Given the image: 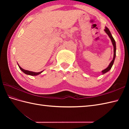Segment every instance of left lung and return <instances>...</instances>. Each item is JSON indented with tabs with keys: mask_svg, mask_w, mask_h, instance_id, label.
<instances>
[{
	"mask_svg": "<svg viewBox=\"0 0 129 129\" xmlns=\"http://www.w3.org/2000/svg\"><path fill=\"white\" fill-rule=\"evenodd\" d=\"M104 31L106 32V33L108 35V36L109 37V38H110V39L111 40V42H112V44H113V46H114V57H113V60H112V61H111V62L110 63V64L109 65V66L107 67L105 69L103 70L102 72H102L103 74H105V73L108 72L111 69L112 66H113V64H114L115 59V57H116V50L115 41V40H114V39L113 38V36H112V35L111 34L110 30H109V29L108 28H107V27H105V29H104Z\"/></svg>",
	"mask_w": 129,
	"mask_h": 129,
	"instance_id": "8db88e82",
	"label": "left lung"
}]
</instances>
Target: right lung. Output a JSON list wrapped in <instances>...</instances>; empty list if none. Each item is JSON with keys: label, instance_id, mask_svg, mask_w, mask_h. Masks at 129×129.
Listing matches in <instances>:
<instances>
[{"label": "right lung", "instance_id": "right-lung-1", "mask_svg": "<svg viewBox=\"0 0 129 129\" xmlns=\"http://www.w3.org/2000/svg\"><path fill=\"white\" fill-rule=\"evenodd\" d=\"M18 65L19 68H20V69L21 71H22V72H23L24 73H25V74H27V75H31V76L38 75H39V74H40L42 73L43 72V71H44V70H43V71H42V72H38V73H35V72H30V71L26 70L23 69V68H21L20 66H19L18 64Z\"/></svg>", "mask_w": 129, "mask_h": 129}]
</instances>
